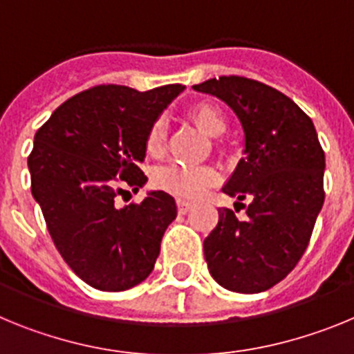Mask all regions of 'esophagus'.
<instances>
[{
  "instance_id": "obj_1",
  "label": "esophagus",
  "mask_w": 354,
  "mask_h": 354,
  "mask_svg": "<svg viewBox=\"0 0 354 354\" xmlns=\"http://www.w3.org/2000/svg\"><path fill=\"white\" fill-rule=\"evenodd\" d=\"M177 209H179L180 214H186V212L192 209V204L186 202V200H177Z\"/></svg>"
}]
</instances>
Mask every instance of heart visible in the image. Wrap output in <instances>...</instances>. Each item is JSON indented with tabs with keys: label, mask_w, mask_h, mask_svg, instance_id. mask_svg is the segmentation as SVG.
I'll list each match as a JSON object with an SVG mask.
<instances>
[{
	"label": "heart",
	"mask_w": 354,
	"mask_h": 354,
	"mask_svg": "<svg viewBox=\"0 0 354 354\" xmlns=\"http://www.w3.org/2000/svg\"><path fill=\"white\" fill-rule=\"evenodd\" d=\"M193 122L200 129L204 131L211 138L223 136L228 129L227 117L218 106L211 102H200L193 106L192 111ZM167 138V122L165 118H158L152 124L147 134V152L152 156L159 154ZM216 171L211 167H187V165H170L156 170L154 183L159 189L171 193L179 198L193 200L204 195V192L214 183Z\"/></svg>",
	"instance_id": "obj_1"
}]
</instances>
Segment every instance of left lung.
I'll return each mask as SVG.
<instances>
[{"label":"left lung","instance_id":"obj_1","mask_svg":"<svg viewBox=\"0 0 354 354\" xmlns=\"http://www.w3.org/2000/svg\"><path fill=\"white\" fill-rule=\"evenodd\" d=\"M193 88L230 106L245 131V158L223 193L246 207V218L218 209V225L204 241L209 273L234 292H262L283 280L308 246L324 202V152L310 117L268 84L221 76Z\"/></svg>","mask_w":354,"mask_h":354}]
</instances>
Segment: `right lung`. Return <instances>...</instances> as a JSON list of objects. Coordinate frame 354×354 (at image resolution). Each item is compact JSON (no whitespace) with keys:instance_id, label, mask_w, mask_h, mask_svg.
<instances>
[{"instance_id":"add662e5","label":"right lung","mask_w":354,"mask_h":354,"mask_svg":"<svg viewBox=\"0 0 354 354\" xmlns=\"http://www.w3.org/2000/svg\"><path fill=\"white\" fill-rule=\"evenodd\" d=\"M183 90L99 84L58 106L37 131L28 158L31 195L56 250L93 289L127 290L154 270L162 234L177 216L174 196L150 192L126 207L117 196L147 183L140 168L147 134Z\"/></svg>"}]
</instances>
